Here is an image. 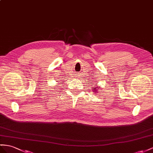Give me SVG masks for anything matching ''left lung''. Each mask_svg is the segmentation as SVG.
I'll list each match as a JSON object with an SVG mask.
<instances>
[{
  "mask_svg": "<svg viewBox=\"0 0 153 153\" xmlns=\"http://www.w3.org/2000/svg\"><path fill=\"white\" fill-rule=\"evenodd\" d=\"M97 87H96V88H92V91H96V88H97Z\"/></svg>",
  "mask_w": 153,
  "mask_h": 153,
  "instance_id": "1",
  "label": "left lung"
}]
</instances>
